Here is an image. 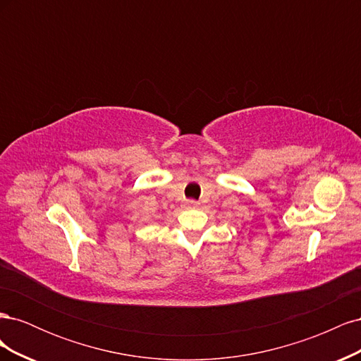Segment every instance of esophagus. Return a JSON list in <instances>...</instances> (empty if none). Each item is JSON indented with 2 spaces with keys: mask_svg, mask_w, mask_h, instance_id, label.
<instances>
[{
  "mask_svg": "<svg viewBox=\"0 0 361 361\" xmlns=\"http://www.w3.org/2000/svg\"><path fill=\"white\" fill-rule=\"evenodd\" d=\"M197 206H199V203L195 200H188L187 202V207H191V209H192V207H197Z\"/></svg>",
  "mask_w": 361,
  "mask_h": 361,
  "instance_id": "1",
  "label": "esophagus"
}]
</instances>
